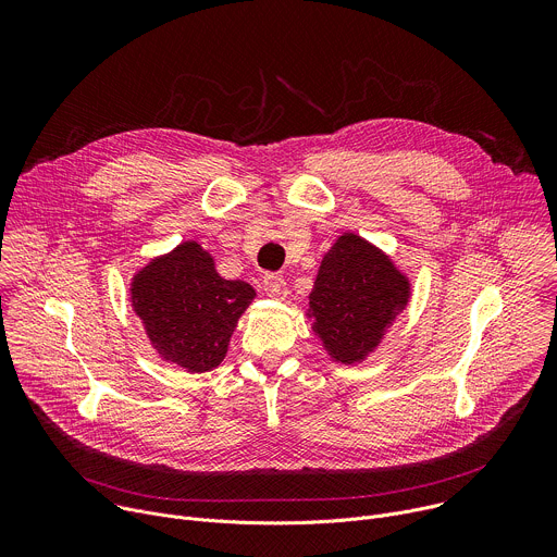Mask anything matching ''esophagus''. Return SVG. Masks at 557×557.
<instances>
[{"label":"esophagus","instance_id":"34e87169","mask_svg":"<svg viewBox=\"0 0 557 557\" xmlns=\"http://www.w3.org/2000/svg\"><path fill=\"white\" fill-rule=\"evenodd\" d=\"M262 288L267 290L269 297H275V299H284L288 295V288H286V280L277 273H267L264 280H262Z\"/></svg>","mask_w":557,"mask_h":557}]
</instances>
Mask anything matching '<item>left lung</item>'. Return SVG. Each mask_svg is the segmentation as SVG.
<instances>
[{"label":"left lung","mask_w":557,"mask_h":557,"mask_svg":"<svg viewBox=\"0 0 557 557\" xmlns=\"http://www.w3.org/2000/svg\"><path fill=\"white\" fill-rule=\"evenodd\" d=\"M410 299V282L387 256L344 233L317 273L308 317L324 348L342 363L361 361Z\"/></svg>","instance_id":"8db88e82"}]
</instances>
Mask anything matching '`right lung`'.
Wrapping results in <instances>:
<instances>
[{
	"label": "right lung",
	"instance_id": "obj_1",
	"mask_svg": "<svg viewBox=\"0 0 557 557\" xmlns=\"http://www.w3.org/2000/svg\"><path fill=\"white\" fill-rule=\"evenodd\" d=\"M129 290L151 346L189 372H207L224 359L237 320L256 297L251 284L222 280L194 240L151 260Z\"/></svg>",
	"mask_w": 557,
	"mask_h": 557
}]
</instances>
